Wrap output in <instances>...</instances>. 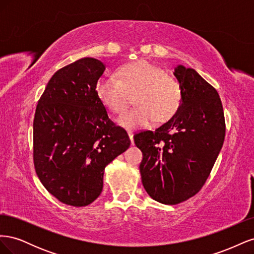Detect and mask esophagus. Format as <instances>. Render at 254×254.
I'll return each mask as SVG.
<instances>
[{
  "instance_id": "esophagus-1",
  "label": "esophagus",
  "mask_w": 254,
  "mask_h": 254,
  "mask_svg": "<svg viewBox=\"0 0 254 254\" xmlns=\"http://www.w3.org/2000/svg\"><path fill=\"white\" fill-rule=\"evenodd\" d=\"M128 135H129V139H130V141H131V144L133 145V132L132 131H130V130H128Z\"/></svg>"
}]
</instances>
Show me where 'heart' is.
I'll return each instance as SVG.
<instances>
[{"instance_id":"1","label":"heart","mask_w":254,"mask_h":254,"mask_svg":"<svg viewBox=\"0 0 254 254\" xmlns=\"http://www.w3.org/2000/svg\"><path fill=\"white\" fill-rule=\"evenodd\" d=\"M118 79L102 77L96 83L97 97L115 114L124 112L133 95L132 109L123 114L119 124L126 129L146 127L157 120L166 122L179 110L182 91L179 82L163 68L147 60H136L122 65Z\"/></svg>"}]
</instances>
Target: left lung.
<instances>
[{"label":"left lung","mask_w":254,"mask_h":254,"mask_svg":"<svg viewBox=\"0 0 254 254\" xmlns=\"http://www.w3.org/2000/svg\"><path fill=\"white\" fill-rule=\"evenodd\" d=\"M174 75L182 91L179 110L155 131L133 135L143 153V187L153 200L164 204H178L201 190L226 133L216 89L194 68L178 65Z\"/></svg>","instance_id":"left-lung-1"}]
</instances>
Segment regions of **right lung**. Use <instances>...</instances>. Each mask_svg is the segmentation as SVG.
<instances>
[{
	"instance_id": "right-lung-1",
	"label": "right lung",
	"mask_w": 254,
	"mask_h": 254,
	"mask_svg": "<svg viewBox=\"0 0 254 254\" xmlns=\"http://www.w3.org/2000/svg\"><path fill=\"white\" fill-rule=\"evenodd\" d=\"M105 64L81 58L48 82L34 119L38 178L60 202L86 206L103 190L105 167L130 146L124 128L109 119L96 94Z\"/></svg>"
}]
</instances>
